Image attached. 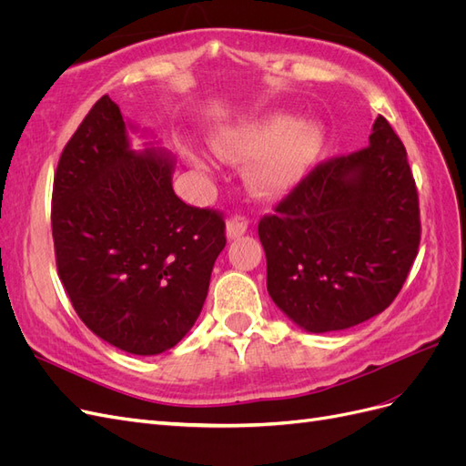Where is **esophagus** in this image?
<instances>
[{
	"label": "esophagus",
	"instance_id": "obj_1",
	"mask_svg": "<svg viewBox=\"0 0 466 466\" xmlns=\"http://www.w3.org/2000/svg\"><path fill=\"white\" fill-rule=\"evenodd\" d=\"M248 221L245 218H231L228 219V225H225V235H228L229 241H235V238L243 237L247 233Z\"/></svg>",
	"mask_w": 466,
	"mask_h": 466
}]
</instances>
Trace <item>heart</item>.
Masks as SVG:
<instances>
[{
	"instance_id": "heart-1",
	"label": "heart",
	"mask_w": 466,
	"mask_h": 466,
	"mask_svg": "<svg viewBox=\"0 0 466 466\" xmlns=\"http://www.w3.org/2000/svg\"><path fill=\"white\" fill-rule=\"evenodd\" d=\"M219 159L228 163L250 161L245 168L248 190L264 200L291 192L311 171L324 147V128L319 120H295L286 112H272L255 120L223 128L209 139ZM188 163L204 168L198 155Z\"/></svg>"
}]
</instances>
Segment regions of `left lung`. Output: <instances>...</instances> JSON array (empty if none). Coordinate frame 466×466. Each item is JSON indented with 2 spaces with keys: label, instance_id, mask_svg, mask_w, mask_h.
I'll list each match as a JSON object with an SVG mask.
<instances>
[{
  "label": "left lung",
  "instance_id": "8db88e82",
  "mask_svg": "<svg viewBox=\"0 0 466 466\" xmlns=\"http://www.w3.org/2000/svg\"><path fill=\"white\" fill-rule=\"evenodd\" d=\"M266 288L299 329L344 330L383 313L420 245L406 149L377 116L370 147L319 165L258 223Z\"/></svg>",
  "mask_w": 466,
  "mask_h": 466
}]
</instances>
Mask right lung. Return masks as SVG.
<instances>
[{"label": "right lung", "instance_id": "add662e5", "mask_svg": "<svg viewBox=\"0 0 466 466\" xmlns=\"http://www.w3.org/2000/svg\"><path fill=\"white\" fill-rule=\"evenodd\" d=\"M98 98L64 147L52 192L62 284L86 327L134 356H157L194 327L225 223L173 190L175 155Z\"/></svg>", "mask_w": 466, "mask_h": 466}]
</instances>
